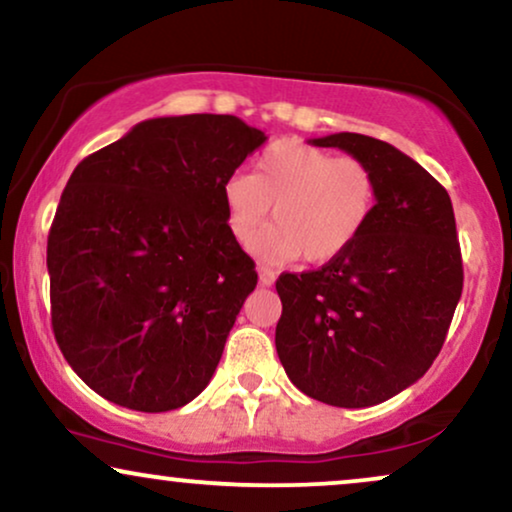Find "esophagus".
<instances>
[{"label": "esophagus", "mask_w": 512, "mask_h": 512, "mask_svg": "<svg viewBox=\"0 0 512 512\" xmlns=\"http://www.w3.org/2000/svg\"><path fill=\"white\" fill-rule=\"evenodd\" d=\"M257 274H260V286H274V281H276V271L274 269H269V267H264V264H260V267H257Z\"/></svg>", "instance_id": "obj_1"}]
</instances>
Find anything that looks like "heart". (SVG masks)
Masks as SVG:
<instances>
[{
	"instance_id": "1",
	"label": "heart",
	"mask_w": 512,
	"mask_h": 512,
	"mask_svg": "<svg viewBox=\"0 0 512 512\" xmlns=\"http://www.w3.org/2000/svg\"><path fill=\"white\" fill-rule=\"evenodd\" d=\"M378 184L371 167L338 158L297 139H281L257 155L252 174L224 179L226 229L248 245L274 205V224L255 243L269 262L323 264L342 255L371 222Z\"/></svg>"
}]
</instances>
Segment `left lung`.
I'll use <instances>...</instances> for the list:
<instances>
[{
    "label": "left lung",
    "instance_id": "1",
    "mask_svg": "<svg viewBox=\"0 0 512 512\" xmlns=\"http://www.w3.org/2000/svg\"><path fill=\"white\" fill-rule=\"evenodd\" d=\"M309 144L371 167L378 200L354 245L316 271L281 274L276 352L307 397L364 409L423 378L463 290L449 193L387 141L340 132Z\"/></svg>",
    "mask_w": 512,
    "mask_h": 512
}]
</instances>
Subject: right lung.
<instances>
[{
    "label": "right lung",
    "instance_id": "right-lung-1",
    "mask_svg": "<svg viewBox=\"0 0 512 512\" xmlns=\"http://www.w3.org/2000/svg\"><path fill=\"white\" fill-rule=\"evenodd\" d=\"M264 141L236 115L153 118L70 174L47 241L51 328L103 399L163 413L208 387L257 286L222 184Z\"/></svg>",
    "mask_w": 512,
    "mask_h": 512
}]
</instances>
